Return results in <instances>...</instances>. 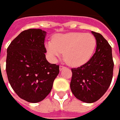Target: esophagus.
<instances>
[{
  "mask_svg": "<svg viewBox=\"0 0 120 120\" xmlns=\"http://www.w3.org/2000/svg\"><path fill=\"white\" fill-rule=\"evenodd\" d=\"M64 68H65V67H64V66H62V65H61L60 67H59V70L60 71H61V70H63Z\"/></svg>",
  "mask_w": 120,
  "mask_h": 120,
  "instance_id": "obj_1",
  "label": "esophagus"
}]
</instances>
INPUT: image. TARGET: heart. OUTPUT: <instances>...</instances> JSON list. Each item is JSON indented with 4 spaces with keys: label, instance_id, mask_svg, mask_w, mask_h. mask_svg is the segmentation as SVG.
<instances>
[{
    "label": "heart",
    "instance_id": "b5f03b06",
    "mask_svg": "<svg viewBox=\"0 0 120 120\" xmlns=\"http://www.w3.org/2000/svg\"><path fill=\"white\" fill-rule=\"evenodd\" d=\"M96 39L90 33L72 32L55 36L53 41L46 43V49L53 61L64 53V59L72 67H80L92 57Z\"/></svg>",
    "mask_w": 120,
    "mask_h": 120
}]
</instances>
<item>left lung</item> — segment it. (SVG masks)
<instances>
[{"label":"left lung","instance_id":"1","mask_svg":"<svg viewBox=\"0 0 120 120\" xmlns=\"http://www.w3.org/2000/svg\"><path fill=\"white\" fill-rule=\"evenodd\" d=\"M96 39V50L90 61L71 69L70 87L75 97L85 103L99 99L112 80L113 61L112 47L99 33L91 31Z\"/></svg>","mask_w":120,"mask_h":120}]
</instances>
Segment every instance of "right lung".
Returning a JSON list of instances; mask_svg holds the SVG:
<instances>
[{
    "mask_svg": "<svg viewBox=\"0 0 120 120\" xmlns=\"http://www.w3.org/2000/svg\"><path fill=\"white\" fill-rule=\"evenodd\" d=\"M47 32L30 29L21 32L7 49L6 71L15 92L30 103L43 100L51 92L59 66L45 57Z\"/></svg>",
    "mask_w": 120,
    "mask_h": 120,
    "instance_id": "right-lung-1",
    "label": "right lung"
}]
</instances>
